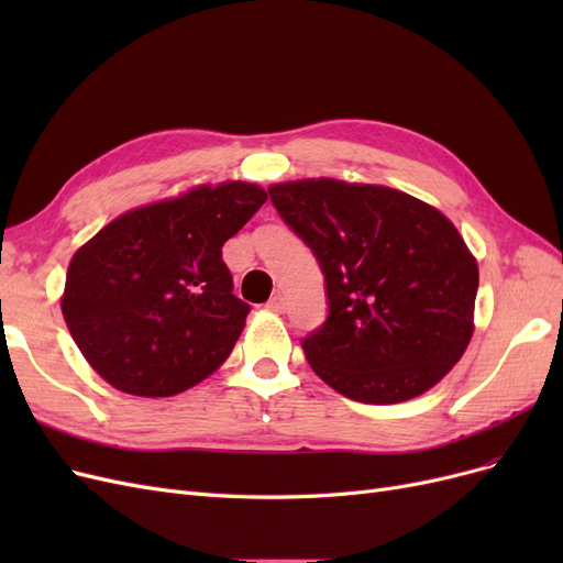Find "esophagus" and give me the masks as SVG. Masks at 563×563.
Masks as SVG:
<instances>
[{
  "label": "esophagus",
  "mask_w": 563,
  "mask_h": 563,
  "mask_svg": "<svg viewBox=\"0 0 563 563\" xmlns=\"http://www.w3.org/2000/svg\"><path fill=\"white\" fill-rule=\"evenodd\" d=\"M267 310H272V312H284V310H286V298H284L282 294L272 296L269 302H267Z\"/></svg>",
  "instance_id": "34e87169"
}]
</instances>
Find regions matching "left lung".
Here are the masks:
<instances>
[{
  "label": "left lung",
  "instance_id": "obj_1",
  "mask_svg": "<svg viewBox=\"0 0 563 563\" xmlns=\"http://www.w3.org/2000/svg\"><path fill=\"white\" fill-rule=\"evenodd\" d=\"M267 192L327 282L329 317L300 343L317 376L362 404H399L444 378L470 345L479 288L451 220L383 185L319 178Z\"/></svg>",
  "mask_w": 563,
  "mask_h": 563
}]
</instances>
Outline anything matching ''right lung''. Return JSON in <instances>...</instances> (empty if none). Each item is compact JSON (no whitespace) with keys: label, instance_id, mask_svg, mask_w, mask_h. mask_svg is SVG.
Here are the masks:
<instances>
[{"label":"right lung","instance_id":"1","mask_svg":"<svg viewBox=\"0 0 563 563\" xmlns=\"http://www.w3.org/2000/svg\"><path fill=\"white\" fill-rule=\"evenodd\" d=\"M267 201L253 183L201 185L114 218L70 261L63 317L100 378L172 397L223 364L246 314L223 244Z\"/></svg>","mask_w":563,"mask_h":563}]
</instances>
